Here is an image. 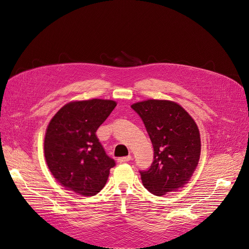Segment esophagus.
Wrapping results in <instances>:
<instances>
[{
    "instance_id": "34e87169",
    "label": "esophagus",
    "mask_w": 249,
    "mask_h": 249,
    "mask_svg": "<svg viewBox=\"0 0 249 249\" xmlns=\"http://www.w3.org/2000/svg\"><path fill=\"white\" fill-rule=\"evenodd\" d=\"M130 160H131V157H130V156H127V157L119 158V159H118V162H119V163H126V162H129Z\"/></svg>"
}]
</instances>
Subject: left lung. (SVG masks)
I'll return each mask as SVG.
<instances>
[{
    "label": "left lung",
    "instance_id": "obj_1",
    "mask_svg": "<svg viewBox=\"0 0 249 249\" xmlns=\"http://www.w3.org/2000/svg\"><path fill=\"white\" fill-rule=\"evenodd\" d=\"M131 108L142 119L155 151L150 167L140 170L144 187L156 196L183 187L200 160L201 139L194 119L167 100L138 102Z\"/></svg>",
    "mask_w": 249,
    "mask_h": 249
}]
</instances>
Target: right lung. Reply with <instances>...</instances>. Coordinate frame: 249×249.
<instances>
[{"label": "right lung", "instance_id": "1", "mask_svg": "<svg viewBox=\"0 0 249 249\" xmlns=\"http://www.w3.org/2000/svg\"><path fill=\"white\" fill-rule=\"evenodd\" d=\"M116 106L111 100L70 102L49 122L44 154L50 173L66 189L90 196L105 186L116 162L95 132Z\"/></svg>", "mask_w": 249, "mask_h": 249}]
</instances>
